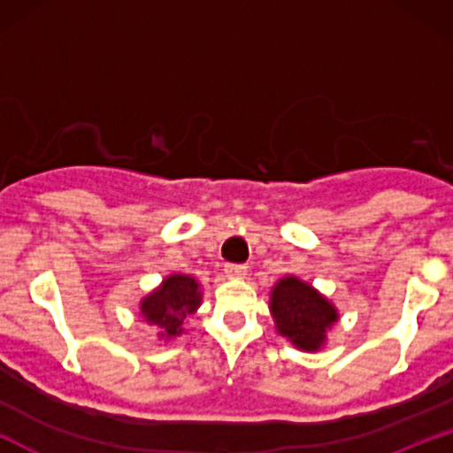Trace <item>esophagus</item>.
Instances as JSON below:
<instances>
[{
	"instance_id": "34e87169",
	"label": "esophagus",
	"mask_w": 453,
	"mask_h": 453,
	"mask_svg": "<svg viewBox=\"0 0 453 453\" xmlns=\"http://www.w3.org/2000/svg\"><path fill=\"white\" fill-rule=\"evenodd\" d=\"M223 273H226L227 279H242L247 274V266L244 264H226Z\"/></svg>"
}]
</instances>
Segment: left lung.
I'll return each mask as SVG.
<instances>
[{"mask_svg":"<svg viewBox=\"0 0 453 453\" xmlns=\"http://www.w3.org/2000/svg\"><path fill=\"white\" fill-rule=\"evenodd\" d=\"M270 315L274 327L300 351H321L327 332L339 321V309L306 280L285 274L270 289Z\"/></svg>","mask_w":453,"mask_h":453,"instance_id":"1","label":"left lung"}]
</instances>
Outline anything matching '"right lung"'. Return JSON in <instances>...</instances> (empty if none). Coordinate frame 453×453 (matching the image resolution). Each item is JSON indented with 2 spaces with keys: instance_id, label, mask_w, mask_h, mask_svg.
<instances>
[{
  "instance_id": "right-lung-1",
  "label": "right lung",
  "mask_w": 453,
  "mask_h": 453,
  "mask_svg": "<svg viewBox=\"0 0 453 453\" xmlns=\"http://www.w3.org/2000/svg\"><path fill=\"white\" fill-rule=\"evenodd\" d=\"M202 304V285L191 274H168L153 292L140 300L138 309L149 326L159 327L157 339L173 341L185 332V319Z\"/></svg>"
}]
</instances>
